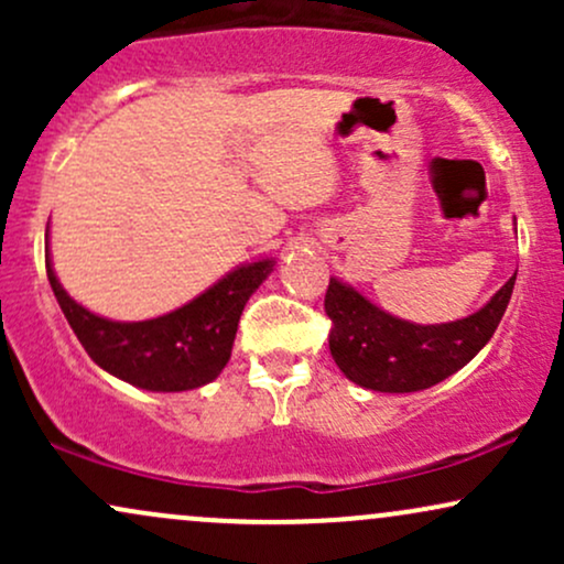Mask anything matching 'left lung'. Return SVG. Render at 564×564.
Returning <instances> with one entry per match:
<instances>
[{
  "label": "left lung",
  "instance_id": "8db88e82",
  "mask_svg": "<svg viewBox=\"0 0 564 564\" xmlns=\"http://www.w3.org/2000/svg\"><path fill=\"white\" fill-rule=\"evenodd\" d=\"M511 275L469 318L419 326L394 318L347 283L328 281V349L355 384L373 392H419L464 368L501 323L514 289Z\"/></svg>",
  "mask_w": 564,
  "mask_h": 564
}]
</instances>
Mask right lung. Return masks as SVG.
<instances>
[{
  "label": "right lung",
  "mask_w": 564,
  "mask_h": 564,
  "mask_svg": "<svg viewBox=\"0 0 564 564\" xmlns=\"http://www.w3.org/2000/svg\"><path fill=\"white\" fill-rule=\"evenodd\" d=\"M47 278L76 339L102 371L151 392H185L209 384L228 366L243 304L273 273L275 260L236 268L196 300L151 321H108L89 313L57 281L50 260Z\"/></svg>",
  "instance_id": "add662e5"
}]
</instances>
